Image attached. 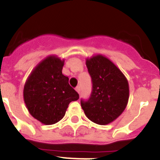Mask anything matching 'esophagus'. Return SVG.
I'll return each instance as SVG.
<instances>
[{
	"label": "esophagus",
	"mask_w": 160,
	"mask_h": 160,
	"mask_svg": "<svg viewBox=\"0 0 160 160\" xmlns=\"http://www.w3.org/2000/svg\"><path fill=\"white\" fill-rule=\"evenodd\" d=\"M75 90L78 93H80V90H81V88H80V86H78V87H75Z\"/></svg>",
	"instance_id": "esophagus-1"
}]
</instances>
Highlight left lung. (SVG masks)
Returning <instances> with one entry per match:
<instances>
[{
  "instance_id": "obj_1",
  "label": "left lung",
  "mask_w": 160,
  "mask_h": 160,
  "mask_svg": "<svg viewBox=\"0 0 160 160\" xmlns=\"http://www.w3.org/2000/svg\"><path fill=\"white\" fill-rule=\"evenodd\" d=\"M86 64L93 88L90 98L81 100L82 108L90 121L107 125L116 119L128 105V79L110 59L102 54L87 58Z\"/></svg>"
}]
</instances>
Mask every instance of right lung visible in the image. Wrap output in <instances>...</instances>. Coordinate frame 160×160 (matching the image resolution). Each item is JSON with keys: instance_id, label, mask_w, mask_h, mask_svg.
<instances>
[{"instance_id": "1", "label": "right lung", "mask_w": 160, "mask_h": 160, "mask_svg": "<svg viewBox=\"0 0 160 160\" xmlns=\"http://www.w3.org/2000/svg\"><path fill=\"white\" fill-rule=\"evenodd\" d=\"M64 60L55 55L46 58L32 70L24 86L23 96L29 114L45 125L59 122L68 106L79 95L62 74Z\"/></svg>"}]
</instances>
